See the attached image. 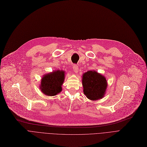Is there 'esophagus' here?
Listing matches in <instances>:
<instances>
[{
    "instance_id": "1",
    "label": "esophagus",
    "mask_w": 147,
    "mask_h": 147,
    "mask_svg": "<svg viewBox=\"0 0 147 147\" xmlns=\"http://www.w3.org/2000/svg\"><path fill=\"white\" fill-rule=\"evenodd\" d=\"M73 71L75 73H78L79 71V68H78V65H77L76 64L73 65Z\"/></svg>"
}]
</instances>
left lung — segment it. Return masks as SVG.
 Returning a JSON list of instances; mask_svg holds the SVG:
<instances>
[{
    "instance_id": "left-lung-1",
    "label": "left lung",
    "mask_w": 147,
    "mask_h": 147,
    "mask_svg": "<svg viewBox=\"0 0 147 147\" xmlns=\"http://www.w3.org/2000/svg\"><path fill=\"white\" fill-rule=\"evenodd\" d=\"M82 84L84 94L92 101L102 98L107 86L105 78L95 71H89L83 74Z\"/></svg>"
}]
</instances>
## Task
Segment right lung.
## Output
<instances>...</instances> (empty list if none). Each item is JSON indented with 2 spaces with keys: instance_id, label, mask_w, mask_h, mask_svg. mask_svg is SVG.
Segmentation results:
<instances>
[{
  "instance_id": "add662e5",
  "label": "right lung",
  "mask_w": 147,
  "mask_h": 147,
  "mask_svg": "<svg viewBox=\"0 0 147 147\" xmlns=\"http://www.w3.org/2000/svg\"><path fill=\"white\" fill-rule=\"evenodd\" d=\"M64 73L63 70H57L45 75L40 84L43 93L48 96H55L61 92V86L65 79Z\"/></svg>"
}]
</instances>
